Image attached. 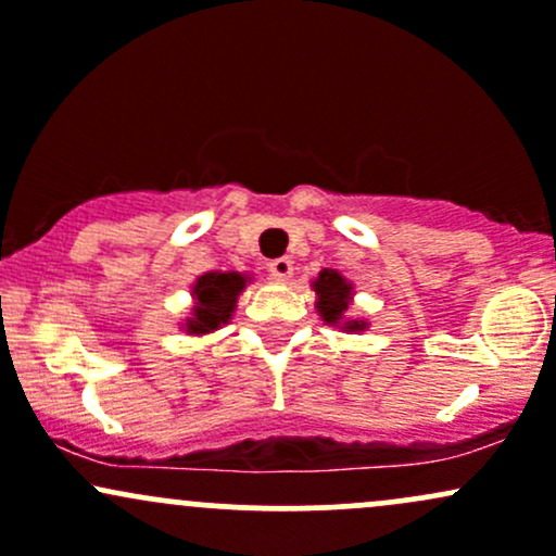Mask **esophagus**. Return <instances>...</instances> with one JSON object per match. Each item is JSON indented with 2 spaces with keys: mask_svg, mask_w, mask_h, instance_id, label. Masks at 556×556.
Instances as JSON below:
<instances>
[{
  "mask_svg": "<svg viewBox=\"0 0 556 556\" xmlns=\"http://www.w3.org/2000/svg\"><path fill=\"white\" fill-rule=\"evenodd\" d=\"M291 273H294V262L289 257H278L270 262V276L276 280H289Z\"/></svg>",
  "mask_w": 556,
  "mask_h": 556,
  "instance_id": "1",
  "label": "esophagus"
}]
</instances>
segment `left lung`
I'll list each match as a JSON object with an SVG mask.
<instances>
[{
	"mask_svg": "<svg viewBox=\"0 0 556 556\" xmlns=\"http://www.w3.org/2000/svg\"><path fill=\"white\" fill-rule=\"evenodd\" d=\"M312 289L317 294L315 307L328 326L344 328L349 333L367 328L365 320L346 317L349 302H352V283L339 270H320V276L312 280Z\"/></svg>",
	"mask_w": 556,
	"mask_h": 556,
	"instance_id": "obj_1",
	"label": "left lung"
}]
</instances>
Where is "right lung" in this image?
<instances>
[{"label":"right lung","instance_id":"right-lung-1","mask_svg":"<svg viewBox=\"0 0 556 556\" xmlns=\"http://www.w3.org/2000/svg\"><path fill=\"white\" fill-rule=\"evenodd\" d=\"M247 276L241 273H204V276L197 278L194 283V312H191L189 320L184 323L186 333L204 336L217 330L220 326L230 323L236 309V299H239L241 291L247 289Z\"/></svg>","mask_w":556,"mask_h":556}]
</instances>
